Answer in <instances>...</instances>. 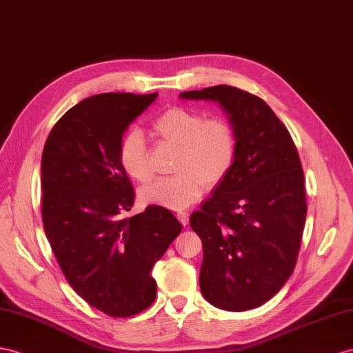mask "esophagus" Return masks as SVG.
Wrapping results in <instances>:
<instances>
[{
	"instance_id": "1",
	"label": "esophagus",
	"mask_w": 353,
	"mask_h": 353,
	"mask_svg": "<svg viewBox=\"0 0 353 353\" xmlns=\"http://www.w3.org/2000/svg\"><path fill=\"white\" fill-rule=\"evenodd\" d=\"M178 219H179V221L183 223L184 226H187V225H188V212H185V211H179V212H178Z\"/></svg>"
}]
</instances>
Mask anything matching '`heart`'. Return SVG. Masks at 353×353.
Returning <instances> with one entry per match:
<instances>
[{"mask_svg":"<svg viewBox=\"0 0 353 353\" xmlns=\"http://www.w3.org/2000/svg\"><path fill=\"white\" fill-rule=\"evenodd\" d=\"M152 132L163 143L178 148L174 166L178 174L145 187L142 199L147 203L183 211L201 199L206 184L221 183L235 163L238 141L226 119H205L199 112L174 108L154 121ZM118 159L134 181H150L148 152L141 132L132 130L123 137Z\"/></svg>","mask_w":353,"mask_h":353,"instance_id":"b5f03b06","label":"heart"}]
</instances>
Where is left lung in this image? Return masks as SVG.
I'll return each instance as SVG.
<instances>
[{"instance_id":"1","label":"left lung","mask_w":353,"mask_h":353,"mask_svg":"<svg viewBox=\"0 0 353 353\" xmlns=\"http://www.w3.org/2000/svg\"><path fill=\"white\" fill-rule=\"evenodd\" d=\"M179 99L217 103L235 130L234 166L192 214L190 226L202 239L203 298L226 312L252 310L295 268L307 216L296 147L272 109L250 92L217 85Z\"/></svg>"}]
</instances>
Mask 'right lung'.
I'll list each match as a JSON object with an SVG mask.
<instances>
[{
  "instance_id": "1",
  "label": "right lung",
  "mask_w": 353,
  "mask_h": 353,
  "mask_svg": "<svg viewBox=\"0 0 353 353\" xmlns=\"http://www.w3.org/2000/svg\"><path fill=\"white\" fill-rule=\"evenodd\" d=\"M103 92L59 118L41 156V216L67 281L100 312L128 317L157 294L152 268L183 226L169 210L148 205L130 219L134 192L118 159L123 134L157 99Z\"/></svg>"
}]
</instances>
